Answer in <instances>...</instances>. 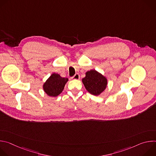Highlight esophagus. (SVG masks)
<instances>
[{
  "label": "esophagus",
  "mask_w": 156,
  "mask_h": 156,
  "mask_svg": "<svg viewBox=\"0 0 156 156\" xmlns=\"http://www.w3.org/2000/svg\"><path fill=\"white\" fill-rule=\"evenodd\" d=\"M71 78H72V80H79V79H80V75L78 74V73H76V74H75L73 76H72Z\"/></svg>",
  "instance_id": "34e87169"
}]
</instances>
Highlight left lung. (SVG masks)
Wrapping results in <instances>:
<instances>
[{"label": "left lung", "instance_id": "obj_1", "mask_svg": "<svg viewBox=\"0 0 156 156\" xmlns=\"http://www.w3.org/2000/svg\"><path fill=\"white\" fill-rule=\"evenodd\" d=\"M85 75L82 82L89 93L94 96H99L105 91L107 86V79L105 76L95 70L87 71Z\"/></svg>", "mask_w": 156, "mask_h": 156}]
</instances>
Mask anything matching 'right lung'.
<instances>
[{
    "label": "right lung",
    "mask_w": 156,
    "mask_h": 156,
    "mask_svg": "<svg viewBox=\"0 0 156 156\" xmlns=\"http://www.w3.org/2000/svg\"><path fill=\"white\" fill-rule=\"evenodd\" d=\"M68 81V78H63L59 74L53 73L43 84V90L50 97H57L63 91Z\"/></svg>",
    "instance_id": "right-lung-1"
}]
</instances>
